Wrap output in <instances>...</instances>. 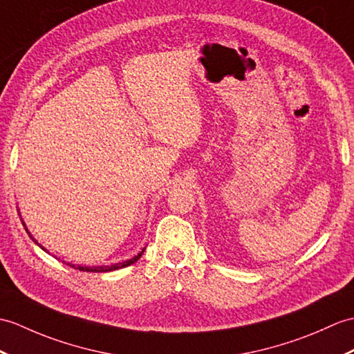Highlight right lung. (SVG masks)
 Wrapping results in <instances>:
<instances>
[{
  "label": "right lung",
  "instance_id": "1",
  "mask_svg": "<svg viewBox=\"0 0 354 354\" xmlns=\"http://www.w3.org/2000/svg\"><path fill=\"white\" fill-rule=\"evenodd\" d=\"M19 212V211H18ZM21 216V214H19ZM21 221H22V225H24V227H26V231H27V234L30 235V238L32 241H35L40 249L42 250H45V252H48L42 244H39L37 243V240H35V238H32V235H31V232L28 231L27 229V226H26V223H24V220L21 218ZM146 249V248H145ZM145 249L140 252L137 257H134V258H131V259H128V261H123V262H118V264H111V266H97V267H87V266H75V264H71V262H66V264H68L69 267H73V268H78L80 271H92V273H106V271H114V270H119V268H123V267H128V266H131V264H134L136 261H138L140 259V257H142L143 254V252H145Z\"/></svg>",
  "mask_w": 354,
  "mask_h": 354
}]
</instances>
